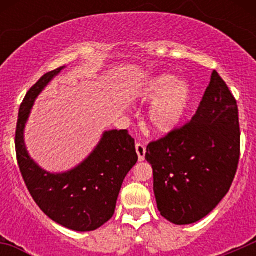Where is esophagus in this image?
Segmentation results:
<instances>
[{"label":"esophagus","mask_w":256,"mask_h":256,"mask_svg":"<svg viewBox=\"0 0 256 256\" xmlns=\"http://www.w3.org/2000/svg\"><path fill=\"white\" fill-rule=\"evenodd\" d=\"M136 151L138 154V160L144 162V155H146V144H136Z\"/></svg>","instance_id":"34e87169"}]
</instances>
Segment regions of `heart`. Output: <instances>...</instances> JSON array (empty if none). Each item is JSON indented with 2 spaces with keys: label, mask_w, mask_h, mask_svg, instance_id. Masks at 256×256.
I'll use <instances>...</instances> for the list:
<instances>
[{
  "label": "heart",
  "mask_w": 256,
  "mask_h": 256,
  "mask_svg": "<svg viewBox=\"0 0 256 256\" xmlns=\"http://www.w3.org/2000/svg\"><path fill=\"white\" fill-rule=\"evenodd\" d=\"M176 76L162 74L148 80L140 92L141 100L155 101L148 112V119L154 130L159 132L176 130L188 108L191 90L187 83L176 84Z\"/></svg>",
  "instance_id": "heart-1"
}]
</instances>
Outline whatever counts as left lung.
Returning <instances> with one entry per match:
<instances>
[{"mask_svg":"<svg viewBox=\"0 0 256 256\" xmlns=\"http://www.w3.org/2000/svg\"><path fill=\"white\" fill-rule=\"evenodd\" d=\"M240 137L237 101L214 70L191 120L148 146L156 204L165 219L191 224L220 202L236 176Z\"/></svg>","mask_w":256,"mask_h":256,"instance_id":"obj_1","label":"left lung"}]
</instances>
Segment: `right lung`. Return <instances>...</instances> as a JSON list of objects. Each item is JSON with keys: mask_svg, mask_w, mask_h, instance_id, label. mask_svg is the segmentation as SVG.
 Here are the masks:
<instances>
[{"mask_svg": "<svg viewBox=\"0 0 256 256\" xmlns=\"http://www.w3.org/2000/svg\"><path fill=\"white\" fill-rule=\"evenodd\" d=\"M62 68L44 74L24 97L15 130V150L22 180L40 209L58 224L87 232L100 228L114 216L124 178L138 156L134 140L128 130H122L105 132L90 158L68 173H47L29 158L22 130L30 108Z\"/></svg>", "mask_w": 256, "mask_h": 256, "instance_id": "right-lung-1", "label": "right lung"}]
</instances>
